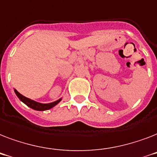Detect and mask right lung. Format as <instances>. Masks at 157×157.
<instances>
[{"label":"right lung","mask_w":157,"mask_h":157,"mask_svg":"<svg viewBox=\"0 0 157 157\" xmlns=\"http://www.w3.org/2000/svg\"><path fill=\"white\" fill-rule=\"evenodd\" d=\"M14 92H15L16 95L18 96V98L20 99L23 103H25L27 106H28L31 108H33L34 110H36V111H45V110H49L50 108L54 107L55 105H57L58 103L62 100V98L59 99V100L55 101V102H53V103H40L38 102H36L34 100H32L30 98H26L25 96L22 95L20 93H18V91L14 90Z\"/></svg>","instance_id":"obj_1"}]
</instances>
